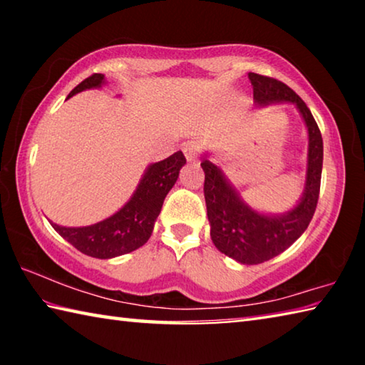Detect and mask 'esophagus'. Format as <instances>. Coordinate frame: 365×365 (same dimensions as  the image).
Listing matches in <instances>:
<instances>
[{
	"label": "esophagus",
	"mask_w": 365,
	"mask_h": 365,
	"mask_svg": "<svg viewBox=\"0 0 365 365\" xmlns=\"http://www.w3.org/2000/svg\"><path fill=\"white\" fill-rule=\"evenodd\" d=\"M185 158H187L188 163H196L197 160V150H196V145L193 141H188V143H183L182 146Z\"/></svg>",
	"instance_id": "obj_1"
}]
</instances>
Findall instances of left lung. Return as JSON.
Here are the masks:
<instances>
[{
    "mask_svg": "<svg viewBox=\"0 0 365 365\" xmlns=\"http://www.w3.org/2000/svg\"><path fill=\"white\" fill-rule=\"evenodd\" d=\"M248 77L257 108L292 103L298 109L307 130L304 190L298 202L289 211L282 214L259 212L246 205L224 170L209 159L211 154L205 153L202 156L205 200L212 243L222 255L235 259L240 264L255 265L279 256L307 228L319 201L324 141L311 110L288 85L255 72H250Z\"/></svg>",
    "mask_w": 365,
    "mask_h": 365,
    "instance_id": "1",
    "label": "left lung"
}]
</instances>
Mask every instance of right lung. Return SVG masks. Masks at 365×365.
<instances>
[{
    "label": "right lung",
    "instance_id": "obj_1",
    "mask_svg": "<svg viewBox=\"0 0 365 365\" xmlns=\"http://www.w3.org/2000/svg\"><path fill=\"white\" fill-rule=\"evenodd\" d=\"M103 85H106L103 73H93L78 83L66 100L80 91L101 88ZM185 164L187 159L183 153L177 151L168 159L148 165L130 200L119 211L93 225L64 227L51 220L49 224L66 242L86 256L113 259L132 252L150 240L165 196L175 185Z\"/></svg>",
    "mask_w": 365,
    "mask_h": 365
}]
</instances>
